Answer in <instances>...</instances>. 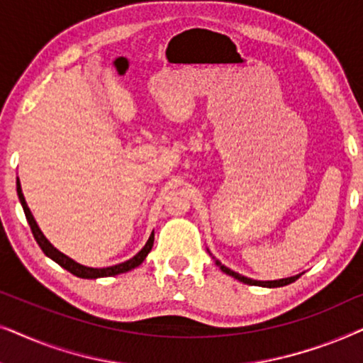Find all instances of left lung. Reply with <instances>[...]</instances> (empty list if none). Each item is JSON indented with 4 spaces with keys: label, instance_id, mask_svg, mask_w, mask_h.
Wrapping results in <instances>:
<instances>
[{
    "label": "left lung",
    "instance_id": "left-lung-1",
    "mask_svg": "<svg viewBox=\"0 0 363 363\" xmlns=\"http://www.w3.org/2000/svg\"><path fill=\"white\" fill-rule=\"evenodd\" d=\"M216 266H220V269H221L223 272H226L228 276H233V277H235V279L241 281V282H245V284H250V286H262V287H282V286H287V284H291V282H294V281H297V279H299V277H301V274H297V276H291V277H286V279H277V281H255V279H250V277H246V276H241V274H238V272H235V271H231L230 267L223 266L220 261H216Z\"/></svg>",
    "mask_w": 363,
    "mask_h": 363
}]
</instances>
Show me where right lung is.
Instances as JSON below:
<instances>
[{"label": "right lung", "mask_w": 363, "mask_h": 363, "mask_svg": "<svg viewBox=\"0 0 363 363\" xmlns=\"http://www.w3.org/2000/svg\"><path fill=\"white\" fill-rule=\"evenodd\" d=\"M16 191H18V196H19V201H21L23 205V210H24V215H26V220L29 223V226H31V231H33V236L36 242L41 247L44 255L48 257H51L52 261H56L59 266L64 267V269H67L69 272H72L74 276L77 277H82V279H97V277H108V276H117V274H122V272H127L130 269H135L137 266H140L143 261H145V257L148 252L152 251V246H153V240H155V236H153V231L150 238H148V241L145 242V246L142 247L140 251L137 252L135 256L130 257V259L125 261V262H121V264H116V266H108V267H87V266H82L76 262L71 257L64 255L59 250H56L51 242L46 240V236L43 235V231L39 230L36 220H34L31 210L28 208V203L24 200V195H23V190H21V183H19V178L16 180Z\"/></svg>", "instance_id": "right-lung-1"}]
</instances>
